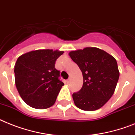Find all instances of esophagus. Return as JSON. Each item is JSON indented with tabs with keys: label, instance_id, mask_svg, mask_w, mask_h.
Masks as SVG:
<instances>
[{
	"label": "esophagus",
	"instance_id": "obj_1",
	"mask_svg": "<svg viewBox=\"0 0 135 135\" xmlns=\"http://www.w3.org/2000/svg\"><path fill=\"white\" fill-rule=\"evenodd\" d=\"M69 83H70V79H68L67 80H66V83H67V84H69Z\"/></svg>",
	"mask_w": 135,
	"mask_h": 135
}]
</instances>
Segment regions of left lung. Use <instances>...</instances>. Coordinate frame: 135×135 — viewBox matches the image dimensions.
Here are the masks:
<instances>
[{"label": "left lung", "mask_w": 135, "mask_h": 135, "mask_svg": "<svg viewBox=\"0 0 135 135\" xmlns=\"http://www.w3.org/2000/svg\"><path fill=\"white\" fill-rule=\"evenodd\" d=\"M69 56L83 73V85L73 94L74 103L80 109L94 111L111 98L119 80L117 60L105 51L94 47L71 51Z\"/></svg>", "instance_id": "left-lung-1"}]
</instances>
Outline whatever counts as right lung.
<instances>
[{"label":"right lung","instance_id":"add662e5","mask_svg":"<svg viewBox=\"0 0 135 135\" xmlns=\"http://www.w3.org/2000/svg\"><path fill=\"white\" fill-rule=\"evenodd\" d=\"M63 51L50 49L21 55L14 65L15 84L21 98L35 109H46L55 103L64 83L55 64Z\"/></svg>","mask_w":135,"mask_h":135}]
</instances>
